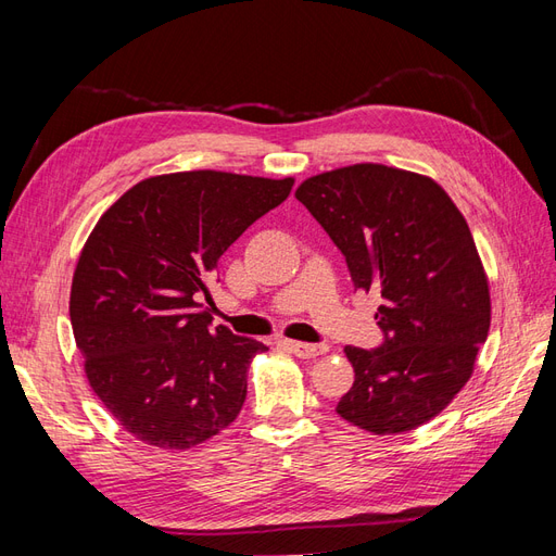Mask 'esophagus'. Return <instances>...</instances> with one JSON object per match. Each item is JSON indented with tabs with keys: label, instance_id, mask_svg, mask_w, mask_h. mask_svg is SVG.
<instances>
[{
	"label": "esophagus",
	"instance_id": "obj_1",
	"mask_svg": "<svg viewBox=\"0 0 556 556\" xmlns=\"http://www.w3.org/2000/svg\"><path fill=\"white\" fill-rule=\"evenodd\" d=\"M282 345L288 348L290 352H294L296 357L301 359H313L317 355H323V352L327 350L325 343H301V341H282Z\"/></svg>",
	"mask_w": 556,
	"mask_h": 556
}]
</instances>
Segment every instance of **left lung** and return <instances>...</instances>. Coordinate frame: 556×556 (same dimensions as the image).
Listing matches in <instances>:
<instances>
[{
  "mask_svg": "<svg viewBox=\"0 0 556 556\" xmlns=\"http://www.w3.org/2000/svg\"><path fill=\"white\" fill-rule=\"evenodd\" d=\"M296 199L343 252L355 290L382 299L384 341L345 348L355 382L336 413L376 435L429 422L473 374L492 319L464 215L439 182L384 164L313 176Z\"/></svg>",
  "mask_w": 556,
  "mask_h": 556,
  "instance_id": "8db88e82",
  "label": "left lung"
}]
</instances>
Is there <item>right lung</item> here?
<instances>
[{"mask_svg":"<svg viewBox=\"0 0 556 556\" xmlns=\"http://www.w3.org/2000/svg\"><path fill=\"white\" fill-rule=\"evenodd\" d=\"M294 178L180 172L134 185L99 217L70 315L92 392L139 441L188 450L229 427L264 343L199 311L217 260Z\"/></svg>","mask_w":556,"mask_h":556,"instance_id":"right-lung-1","label":"right lung"}]
</instances>
